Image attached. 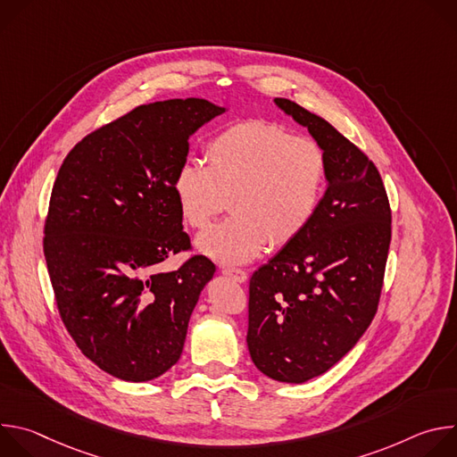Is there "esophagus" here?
Instances as JSON below:
<instances>
[{
	"label": "esophagus",
	"mask_w": 457,
	"mask_h": 457,
	"mask_svg": "<svg viewBox=\"0 0 457 457\" xmlns=\"http://www.w3.org/2000/svg\"><path fill=\"white\" fill-rule=\"evenodd\" d=\"M222 275H226L228 278L242 284L247 280V273L244 270H237V268H222Z\"/></svg>",
	"instance_id": "obj_1"
}]
</instances>
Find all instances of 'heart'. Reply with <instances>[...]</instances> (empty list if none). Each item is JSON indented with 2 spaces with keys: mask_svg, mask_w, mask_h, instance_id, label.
Segmentation results:
<instances>
[{
  "mask_svg": "<svg viewBox=\"0 0 457 457\" xmlns=\"http://www.w3.org/2000/svg\"><path fill=\"white\" fill-rule=\"evenodd\" d=\"M206 162L184 161L173 193L184 220L204 229L226 210L233 215L197 238V247L224 264H244L266 244L280 249L314 219L328 180L321 146L291 136L282 124L238 120L206 146Z\"/></svg>",
  "mask_w": 457,
  "mask_h": 457,
  "instance_id": "obj_1",
  "label": "heart"
}]
</instances>
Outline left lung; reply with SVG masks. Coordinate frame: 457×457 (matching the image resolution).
Listing matches in <instances>:
<instances>
[{
    "label": "left lung",
    "mask_w": 457,
    "mask_h": 457,
    "mask_svg": "<svg viewBox=\"0 0 457 457\" xmlns=\"http://www.w3.org/2000/svg\"><path fill=\"white\" fill-rule=\"evenodd\" d=\"M275 103L328 159V189L307 229L249 280L247 349L266 376L303 383L329 370L370 325L390 245V206L374 162L328 120Z\"/></svg>",
    "instance_id": "8db88e82"
}]
</instances>
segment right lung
Listing matches in <instances>:
<instances>
[{
    "label": "right lung",
    "instance_id": "add662e5",
    "mask_svg": "<svg viewBox=\"0 0 457 457\" xmlns=\"http://www.w3.org/2000/svg\"><path fill=\"white\" fill-rule=\"evenodd\" d=\"M224 108L206 99L143 104L97 128L64 157L45 220L43 251L64 328L81 353L124 381L171 369L215 264L191 249L173 193L191 134Z\"/></svg>",
    "mask_w": 457,
    "mask_h": 457
}]
</instances>
